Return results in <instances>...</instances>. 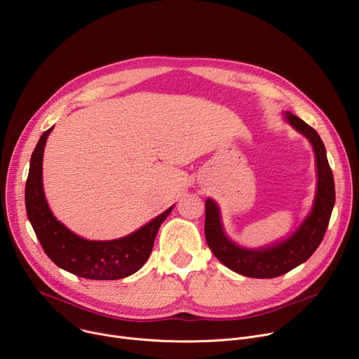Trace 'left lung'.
<instances>
[{
    "label": "left lung",
    "mask_w": 359,
    "mask_h": 359,
    "mask_svg": "<svg viewBox=\"0 0 359 359\" xmlns=\"http://www.w3.org/2000/svg\"><path fill=\"white\" fill-rule=\"evenodd\" d=\"M285 119L311 142L317 161L318 182L314 206L298 230L274 245L260 250L244 248L229 240L223 231L217 204L212 198L206 200L204 234L212 252L227 269L245 277L274 278L309 260L324 238L335 204L334 176L320 135L291 112L285 114Z\"/></svg>",
    "instance_id": "1"
}]
</instances>
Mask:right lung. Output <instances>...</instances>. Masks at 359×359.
I'll return each mask as SVG.
<instances>
[{
	"instance_id": "obj_1",
	"label": "right lung",
	"mask_w": 359,
	"mask_h": 359,
	"mask_svg": "<svg viewBox=\"0 0 359 359\" xmlns=\"http://www.w3.org/2000/svg\"><path fill=\"white\" fill-rule=\"evenodd\" d=\"M49 128L39 137L29 162L25 184V208L31 226L48 257L58 267L78 277L89 280H119L135 274L149 259L161 224L170 215L172 208L137 231L109 241L85 240L49 210L42 186V156Z\"/></svg>"
}]
</instances>
